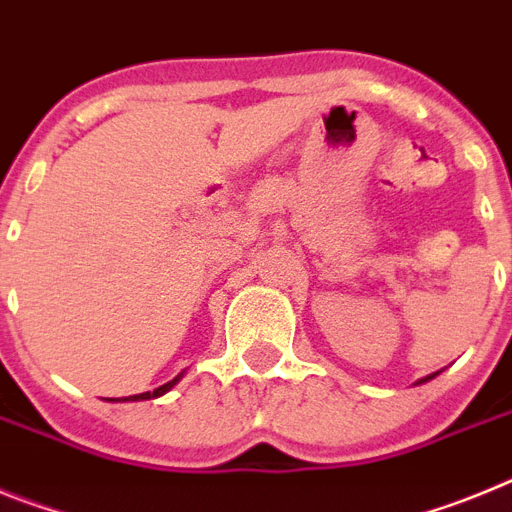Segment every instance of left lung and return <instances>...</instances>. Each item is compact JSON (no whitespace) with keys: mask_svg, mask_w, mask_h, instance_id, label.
I'll list each match as a JSON object with an SVG mask.
<instances>
[{"mask_svg":"<svg viewBox=\"0 0 512 512\" xmlns=\"http://www.w3.org/2000/svg\"><path fill=\"white\" fill-rule=\"evenodd\" d=\"M433 377H436V374H431V377H425V379H420V382H428V379H433Z\"/></svg>","mask_w":512,"mask_h":512,"instance_id":"obj_1","label":"left lung"}]
</instances>
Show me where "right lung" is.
<instances>
[{
    "label": "right lung",
    "instance_id": "1",
    "mask_svg": "<svg viewBox=\"0 0 512 512\" xmlns=\"http://www.w3.org/2000/svg\"><path fill=\"white\" fill-rule=\"evenodd\" d=\"M176 379H179V377H176ZM176 379H171V382L161 384V387H156V390H153V392H143V395H133V397H130V400H151V397L164 395V392H169L171 387H174V384H176ZM125 400H128V397H125Z\"/></svg>",
    "mask_w": 512,
    "mask_h": 512
}]
</instances>
